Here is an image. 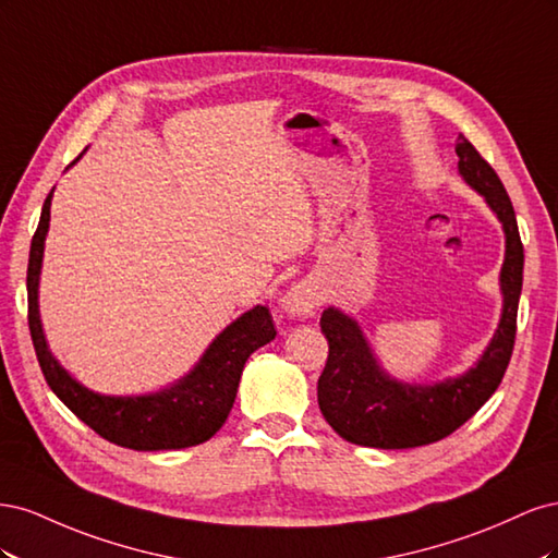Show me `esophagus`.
Wrapping results in <instances>:
<instances>
[{"label":"esophagus","mask_w":558,"mask_h":558,"mask_svg":"<svg viewBox=\"0 0 558 558\" xmlns=\"http://www.w3.org/2000/svg\"><path fill=\"white\" fill-rule=\"evenodd\" d=\"M318 305V293L312 283L307 281H300L295 286H291L289 291H286V295L281 298V310L289 314V316H307L316 310Z\"/></svg>","instance_id":"1"}]
</instances>
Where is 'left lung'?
<instances>
[{
	"label": "left lung",
	"instance_id": "left-lung-1",
	"mask_svg": "<svg viewBox=\"0 0 558 558\" xmlns=\"http://www.w3.org/2000/svg\"><path fill=\"white\" fill-rule=\"evenodd\" d=\"M456 156L459 174L486 199L505 230L498 330L477 365L465 375L433 386L404 384L384 373L356 320L328 307L320 314L328 361L318 377V408L347 442L375 449H412L442 440L496 393L510 365L523 281V244L517 216L494 167L463 134L456 142Z\"/></svg>",
	"mask_w": 558,
	"mask_h": 558
}]
</instances>
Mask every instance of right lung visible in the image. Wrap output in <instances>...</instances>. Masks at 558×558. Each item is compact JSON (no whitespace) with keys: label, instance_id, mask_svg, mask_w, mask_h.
<instances>
[{"label":"right lung","instance_id":"add662e5","mask_svg":"<svg viewBox=\"0 0 558 558\" xmlns=\"http://www.w3.org/2000/svg\"><path fill=\"white\" fill-rule=\"evenodd\" d=\"M48 193L27 263V320L41 373L66 408L99 437L128 449L160 451L207 442L226 424L246 359L275 340L272 314L258 305L216 337L189 375L148 396H99L81 386L48 351L39 318V272L50 221Z\"/></svg>","mask_w":558,"mask_h":558}]
</instances>
